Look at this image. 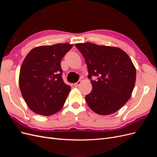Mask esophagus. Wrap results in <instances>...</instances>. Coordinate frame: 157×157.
Here are the masks:
<instances>
[{"label": "esophagus", "mask_w": 157, "mask_h": 157, "mask_svg": "<svg viewBox=\"0 0 157 157\" xmlns=\"http://www.w3.org/2000/svg\"><path fill=\"white\" fill-rule=\"evenodd\" d=\"M81 82H82V81H81V80H78V81L76 82V83H75V86H76V87H78V86H80V84H81Z\"/></svg>", "instance_id": "esophagus-1"}]
</instances>
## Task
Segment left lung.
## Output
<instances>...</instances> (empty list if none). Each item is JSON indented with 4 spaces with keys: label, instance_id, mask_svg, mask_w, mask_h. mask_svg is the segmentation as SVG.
<instances>
[{
    "label": "left lung",
    "instance_id": "obj_1",
    "mask_svg": "<svg viewBox=\"0 0 157 157\" xmlns=\"http://www.w3.org/2000/svg\"><path fill=\"white\" fill-rule=\"evenodd\" d=\"M75 46L84 58L92 84L85 97L88 106L101 115L117 112L130 98L135 86L136 71L129 56L117 47L91 42Z\"/></svg>",
    "mask_w": 157,
    "mask_h": 157
}]
</instances>
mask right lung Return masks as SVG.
Listing matches in <instances>:
<instances>
[{"instance_id":"right-lung-1","label":"right lung","mask_w":157,"mask_h":157,"mask_svg":"<svg viewBox=\"0 0 157 157\" xmlns=\"http://www.w3.org/2000/svg\"><path fill=\"white\" fill-rule=\"evenodd\" d=\"M67 43L33 48L21 65L19 84L31 111L50 116L62 108L71 86L62 78L61 61L73 47Z\"/></svg>"}]
</instances>
